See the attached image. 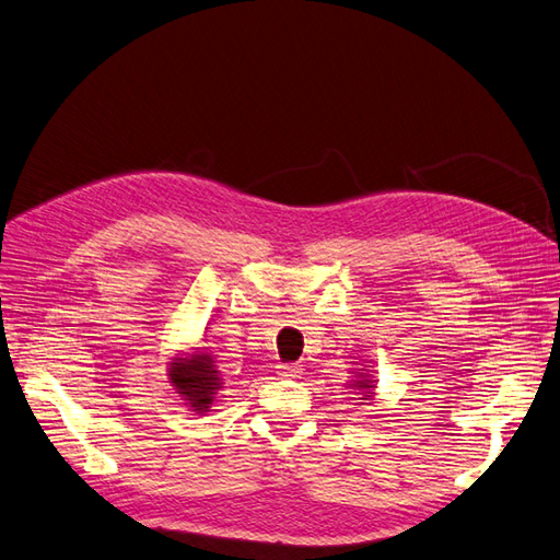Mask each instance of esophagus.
Returning a JSON list of instances; mask_svg holds the SVG:
<instances>
[{"label":"esophagus","instance_id":"1","mask_svg":"<svg viewBox=\"0 0 560 560\" xmlns=\"http://www.w3.org/2000/svg\"><path fill=\"white\" fill-rule=\"evenodd\" d=\"M278 376L282 378H299L301 376V364H294V362H280L278 366Z\"/></svg>","mask_w":560,"mask_h":560}]
</instances>
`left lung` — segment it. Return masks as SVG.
Wrapping results in <instances>:
<instances>
[{"label": "left lung", "mask_w": 560, "mask_h": 560, "mask_svg": "<svg viewBox=\"0 0 560 560\" xmlns=\"http://www.w3.org/2000/svg\"><path fill=\"white\" fill-rule=\"evenodd\" d=\"M352 387L360 389L362 399H371V397H374V393H371V387H374V385H371V381H358Z\"/></svg>", "instance_id": "obj_1"}]
</instances>
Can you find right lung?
<instances>
[{
	"label": "right lung",
	"instance_id": "right-lung-1",
	"mask_svg": "<svg viewBox=\"0 0 560 560\" xmlns=\"http://www.w3.org/2000/svg\"><path fill=\"white\" fill-rule=\"evenodd\" d=\"M171 383L198 413L208 411L217 393L222 389V378H219V371L214 369L208 352H196L191 358L175 360L171 369Z\"/></svg>",
	"mask_w": 560,
	"mask_h": 560
}]
</instances>
